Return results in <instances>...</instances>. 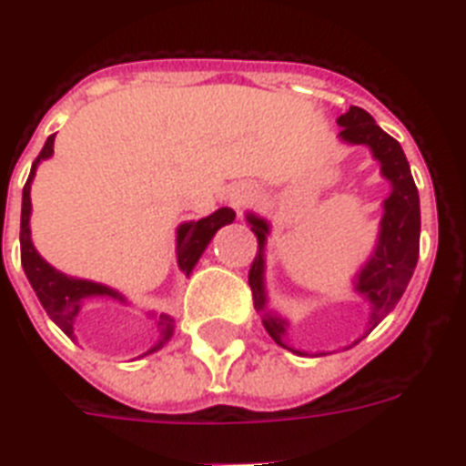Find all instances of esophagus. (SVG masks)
I'll list each match as a JSON object with an SVG mask.
<instances>
[{
  "label": "esophagus",
  "instance_id": "esophagus-1",
  "mask_svg": "<svg viewBox=\"0 0 466 466\" xmlns=\"http://www.w3.org/2000/svg\"><path fill=\"white\" fill-rule=\"evenodd\" d=\"M229 200H232V206L237 208V210H241V208H246L253 200V188L251 187L234 188L232 194H229Z\"/></svg>",
  "mask_w": 466,
  "mask_h": 466
}]
</instances>
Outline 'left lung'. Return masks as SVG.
Returning <instances> with one entry per match:
<instances>
[{"mask_svg":"<svg viewBox=\"0 0 466 466\" xmlns=\"http://www.w3.org/2000/svg\"><path fill=\"white\" fill-rule=\"evenodd\" d=\"M342 127L339 138L351 146H369L373 157L380 162V174L390 181V196L383 203V220L373 256L369 258L361 272L354 279V292H359L370 304L369 332L388 316L402 299L404 289L410 285L414 268L419 260V232H421V213H419V191L411 177L410 162L404 157L402 146L388 136L383 128L373 122V116L361 107H350L338 119ZM251 232L258 239V253L248 270L253 306L263 311V325L279 347L292 350L294 354L304 351L294 350L285 342L287 320L266 311V285H263V246H266L270 227L256 215H246ZM366 332V335H369Z\"/></svg>","mask_w":466,"mask_h":466,"instance_id":"1","label":"left lung"}]
</instances>
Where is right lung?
<instances>
[{
  "label": "right lung",
  "instance_id": "add662e5",
  "mask_svg": "<svg viewBox=\"0 0 466 466\" xmlns=\"http://www.w3.org/2000/svg\"><path fill=\"white\" fill-rule=\"evenodd\" d=\"M55 153V136H49L45 147L40 150V155L33 162L30 167V177L24 187V203H21V266L25 270V278H28L30 287L35 289L40 304L47 311V316L55 320L59 328H62L69 338H74V320L78 316L83 306V299L90 297H112L119 299V301H127L119 292L109 289L105 285H97V282H90V279H78L69 278L64 272L55 270L49 266L47 260L35 251V246L30 241V181L35 177L37 165L43 160H47L49 155ZM234 220L232 208H220L215 210L213 215H208L198 222H184L177 229V260H179V268L187 275H191L194 266L198 263L200 253L206 251V246L210 244L213 234L220 229L222 225H229ZM157 330H160V339L155 347L147 350L157 351L165 342H169L174 332V320L165 313H160V320H157Z\"/></svg>",
  "mask_w": 466,
  "mask_h": 466
}]
</instances>
